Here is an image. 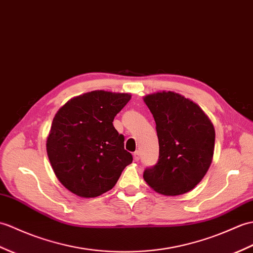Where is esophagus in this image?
<instances>
[{
    "label": "esophagus",
    "instance_id": "obj_1",
    "mask_svg": "<svg viewBox=\"0 0 253 253\" xmlns=\"http://www.w3.org/2000/svg\"><path fill=\"white\" fill-rule=\"evenodd\" d=\"M133 160L136 161V162H138L139 160H140V153H139V151H136L133 153Z\"/></svg>",
    "mask_w": 253,
    "mask_h": 253
}]
</instances>
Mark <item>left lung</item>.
I'll return each instance as SVG.
<instances>
[{
  "label": "left lung",
  "mask_w": 253,
  "mask_h": 253,
  "mask_svg": "<svg viewBox=\"0 0 253 253\" xmlns=\"http://www.w3.org/2000/svg\"><path fill=\"white\" fill-rule=\"evenodd\" d=\"M156 123L160 155L143 178L157 193L181 195L201 182L210 167L214 149V128L204 111L172 91L144 98Z\"/></svg>",
  "instance_id": "left-lung-1"
}]
</instances>
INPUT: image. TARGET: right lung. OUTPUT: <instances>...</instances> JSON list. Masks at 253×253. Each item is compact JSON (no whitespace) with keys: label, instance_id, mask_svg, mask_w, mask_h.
Wrapping results in <instances>:
<instances>
[{"label":"right lung","instance_id":"obj_1","mask_svg":"<svg viewBox=\"0 0 253 253\" xmlns=\"http://www.w3.org/2000/svg\"><path fill=\"white\" fill-rule=\"evenodd\" d=\"M128 93L95 90L70 100L52 121L47 154L61 183L81 197H97L116 184L132 155L113 126Z\"/></svg>","mask_w":253,"mask_h":253}]
</instances>
